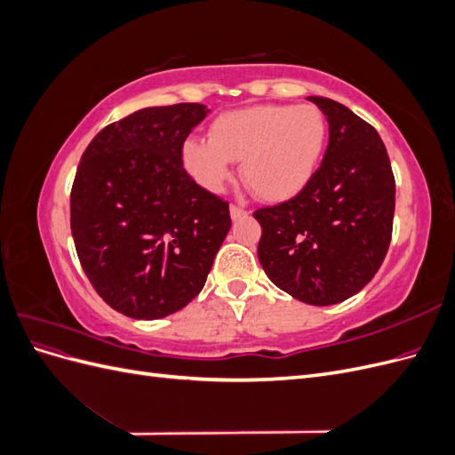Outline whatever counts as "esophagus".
Returning a JSON list of instances; mask_svg holds the SVG:
<instances>
[{"mask_svg":"<svg viewBox=\"0 0 455 455\" xmlns=\"http://www.w3.org/2000/svg\"><path fill=\"white\" fill-rule=\"evenodd\" d=\"M229 214H231L233 220H239V218L249 214V211L243 209V206H239V204H231V206H229Z\"/></svg>","mask_w":455,"mask_h":455,"instance_id":"esophagus-1","label":"esophagus"}]
</instances>
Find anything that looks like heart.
<instances>
[{
	"label": "heart",
	"mask_w": 455,
	"mask_h": 455,
	"mask_svg": "<svg viewBox=\"0 0 455 455\" xmlns=\"http://www.w3.org/2000/svg\"><path fill=\"white\" fill-rule=\"evenodd\" d=\"M326 139V117L313 104L252 106L218 116L211 140H186L182 163L197 184L216 194L231 178V161H243V180L252 194L281 203L313 180Z\"/></svg>",
	"instance_id": "1"
}]
</instances>
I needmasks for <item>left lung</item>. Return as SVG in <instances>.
Returning <instances> with one entry per match:
<instances>
[{
    "label": "left lung",
    "instance_id": "left-lung-1",
    "mask_svg": "<svg viewBox=\"0 0 455 455\" xmlns=\"http://www.w3.org/2000/svg\"><path fill=\"white\" fill-rule=\"evenodd\" d=\"M328 121L321 167L304 191L258 209V258L275 286L309 306H332L371 281L387 254L395 176L378 131L343 104L309 96Z\"/></svg>",
    "mask_w": 455,
    "mask_h": 455
}]
</instances>
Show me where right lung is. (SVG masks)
I'll use <instances>...</instances> for the list:
<instances>
[{
  "mask_svg": "<svg viewBox=\"0 0 455 455\" xmlns=\"http://www.w3.org/2000/svg\"><path fill=\"white\" fill-rule=\"evenodd\" d=\"M203 104L139 109L94 136L70 196L76 251L94 291L131 319L186 307L204 286L231 228L228 201L182 163Z\"/></svg>",
  "mask_w": 455,
  "mask_h": 455,
  "instance_id": "add662e5",
  "label": "right lung"
}]
</instances>
